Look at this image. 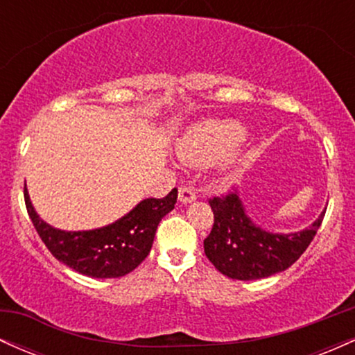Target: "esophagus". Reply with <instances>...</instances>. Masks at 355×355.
<instances>
[{"mask_svg":"<svg viewBox=\"0 0 355 355\" xmlns=\"http://www.w3.org/2000/svg\"><path fill=\"white\" fill-rule=\"evenodd\" d=\"M178 200L182 203H191L197 200V193H195V190L191 189V187H180V190H178Z\"/></svg>","mask_w":355,"mask_h":355,"instance_id":"34e87169","label":"esophagus"}]
</instances>
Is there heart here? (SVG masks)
Masks as SVG:
<instances>
[{
	"instance_id": "obj_1",
	"label": "heart",
	"mask_w": 355,
	"mask_h": 355,
	"mask_svg": "<svg viewBox=\"0 0 355 355\" xmlns=\"http://www.w3.org/2000/svg\"><path fill=\"white\" fill-rule=\"evenodd\" d=\"M247 128L237 120H210L190 130L178 145V157L193 166L214 165L245 140Z\"/></svg>"
}]
</instances>
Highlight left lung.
<instances>
[{
    "label": "left lung",
    "instance_id": "left-lung-1",
    "mask_svg": "<svg viewBox=\"0 0 355 355\" xmlns=\"http://www.w3.org/2000/svg\"><path fill=\"white\" fill-rule=\"evenodd\" d=\"M214 227L203 240L205 255L223 275L257 280L287 270L311 245L325 210L309 229L294 234L268 232L252 222L237 191L210 198Z\"/></svg>",
    "mask_w": 355,
    "mask_h": 355
}]
</instances>
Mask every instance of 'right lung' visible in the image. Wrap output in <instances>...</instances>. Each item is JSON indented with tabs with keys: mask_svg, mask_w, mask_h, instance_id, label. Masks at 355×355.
I'll return each mask as SVG.
<instances>
[{
	"mask_svg": "<svg viewBox=\"0 0 355 355\" xmlns=\"http://www.w3.org/2000/svg\"><path fill=\"white\" fill-rule=\"evenodd\" d=\"M177 189L164 198H145L110 225L68 232L51 227L36 214L24 187V203L36 232L55 259L93 279H116L130 274L150 254L158 223L175 209Z\"/></svg>",
	"mask_w": 355,
	"mask_h": 355,
	"instance_id": "1",
	"label": "right lung"
}]
</instances>
